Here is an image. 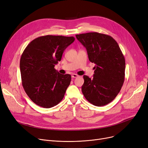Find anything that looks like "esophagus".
<instances>
[{
    "label": "esophagus",
    "mask_w": 148,
    "mask_h": 148,
    "mask_svg": "<svg viewBox=\"0 0 148 148\" xmlns=\"http://www.w3.org/2000/svg\"><path fill=\"white\" fill-rule=\"evenodd\" d=\"M79 75H77V74H72V77H73V78H76V77H77Z\"/></svg>",
    "instance_id": "esophagus-1"
}]
</instances>
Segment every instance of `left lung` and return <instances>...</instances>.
Listing matches in <instances>:
<instances>
[{"label": "left lung", "instance_id": "obj_1", "mask_svg": "<svg viewBox=\"0 0 148 148\" xmlns=\"http://www.w3.org/2000/svg\"><path fill=\"white\" fill-rule=\"evenodd\" d=\"M75 36L86 49L90 62L95 64L92 79L83 75V94L95 106L108 104L118 95L125 79V60L119 46L111 36L103 34Z\"/></svg>", "mask_w": 148, "mask_h": 148}]
</instances>
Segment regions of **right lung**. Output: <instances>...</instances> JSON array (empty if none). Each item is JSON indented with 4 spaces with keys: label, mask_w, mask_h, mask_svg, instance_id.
<instances>
[{
    "label": "right lung",
    "mask_w": 148,
    "mask_h": 148,
    "mask_svg": "<svg viewBox=\"0 0 148 148\" xmlns=\"http://www.w3.org/2000/svg\"><path fill=\"white\" fill-rule=\"evenodd\" d=\"M74 40L73 36H42L31 41L23 51L20 61L22 85L36 105L49 108L63 99L71 76L59 73L54 66Z\"/></svg>",
    "instance_id": "add662e5"
}]
</instances>
